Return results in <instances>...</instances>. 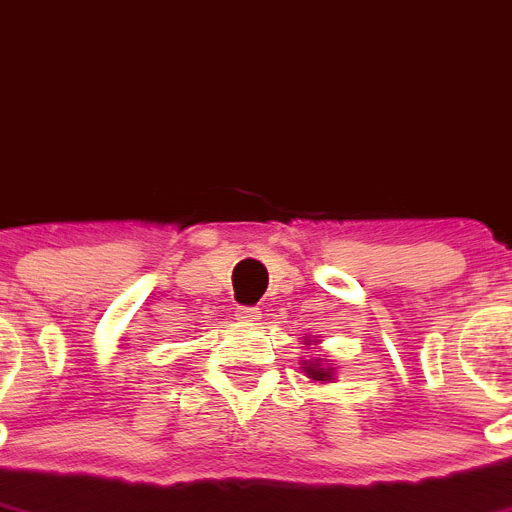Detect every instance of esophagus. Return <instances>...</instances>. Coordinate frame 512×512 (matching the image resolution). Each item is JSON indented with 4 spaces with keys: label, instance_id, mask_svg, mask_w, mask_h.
I'll list each match as a JSON object with an SVG mask.
<instances>
[{
    "label": "esophagus",
    "instance_id": "obj_1",
    "mask_svg": "<svg viewBox=\"0 0 512 512\" xmlns=\"http://www.w3.org/2000/svg\"><path fill=\"white\" fill-rule=\"evenodd\" d=\"M257 314H260V311H257L255 306H239L237 309V317L244 319V322H255Z\"/></svg>",
    "mask_w": 512,
    "mask_h": 512
}]
</instances>
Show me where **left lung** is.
Listing matches in <instances>:
<instances>
[{
    "label": "left lung",
    "mask_w": 512,
    "mask_h": 512,
    "mask_svg": "<svg viewBox=\"0 0 512 512\" xmlns=\"http://www.w3.org/2000/svg\"><path fill=\"white\" fill-rule=\"evenodd\" d=\"M309 376H314V379H319V381H322L324 376H327V371H324V368H317V363H314V366L309 368Z\"/></svg>",
    "instance_id": "left-lung-1"
}]
</instances>
